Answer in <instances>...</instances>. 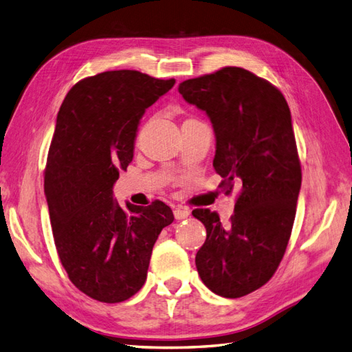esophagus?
Masks as SVG:
<instances>
[{
    "instance_id": "34e87169",
    "label": "esophagus",
    "mask_w": 352,
    "mask_h": 352,
    "mask_svg": "<svg viewBox=\"0 0 352 352\" xmlns=\"http://www.w3.org/2000/svg\"><path fill=\"white\" fill-rule=\"evenodd\" d=\"M188 215H190V210L183 208V206H179V208H175V210H174V217H175L177 220L187 219Z\"/></svg>"
}]
</instances>
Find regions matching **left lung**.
Listing matches in <instances>:
<instances>
[{
  "instance_id": "obj_1",
  "label": "left lung",
  "mask_w": 352,
  "mask_h": 352,
  "mask_svg": "<svg viewBox=\"0 0 352 352\" xmlns=\"http://www.w3.org/2000/svg\"><path fill=\"white\" fill-rule=\"evenodd\" d=\"M178 92L210 117L226 193L241 186L229 224L210 210L192 212L206 229L197 274L212 293L236 299L272 278L292 235L302 169L290 108L274 85L238 67L186 80Z\"/></svg>"
}]
</instances>
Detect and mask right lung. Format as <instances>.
<instances>
[{
	"label": "right lung",
	"mask_w": 352,
	"mask_h": 352,
	"mask_svg": "<svg viewBox=\"0 0 352 352\" xmlns=\"http://www.w3.org/2000/svg\"><path fill=\"white\" fill-rule=\"evenodd\" d=\"M174 85L133 69L105 71L80 80L60 105L44 193L60 263L95 300L119 303L137 293L159 233L174 221L162 201L122 208L113 197L142 114Z\"/></svg>",
	"instance_id": "add662e5"
}]
</instances>
